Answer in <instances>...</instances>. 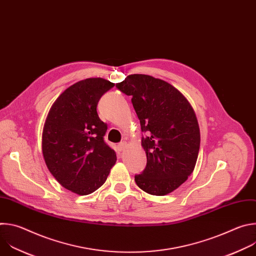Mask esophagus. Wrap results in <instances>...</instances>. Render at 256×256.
I'll return each instance as SVG.
<instances>
[{
    "label": "esophagus",
    "mask_w": 256,
    "mask_h": 256,
    "mask_svg": "<svg viewBox=\"0 0 256 256\" xmlns=\"http://www.w3.org/2000/svg\"><path fill=\"white\" fill-rule=\"evenodd\" d=\"M126 142H120L118 144V149H120V151H124V150L126 149Z\"/></svg>",
    "instance_id": "esophagus-1"
}]
</instances>
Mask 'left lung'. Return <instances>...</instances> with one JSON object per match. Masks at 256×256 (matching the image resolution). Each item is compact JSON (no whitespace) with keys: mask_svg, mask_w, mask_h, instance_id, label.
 <instances>
[{"mask_svg":"<svg viewBox=\"0 0 256 256\" xmlns=\"http://www.w3.org/2000/svg\"><path fill=\"white\" fill-rule=\"evenodd\" d=\"M116 88L128 96L140 122L147 165L134 175L147 194L165 196L186 181L200 151L198 120L188 99L169 83L152 76H128Z\"/></svg>","mask_w":256,"mask_h":256,"instance_id":"left-lung-1","label":"left lung"}]
</instances>
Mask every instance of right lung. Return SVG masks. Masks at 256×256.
I'll return each mask as SVG.
<instances>
[{
    "mask_svg": "<svg viewBox=\"0 0 256 256\" xmlns=\"http://www.w3.org/2000/svg\"><path fill=\"white\" fill-rule=\"evenodd\" d=\"M114 83L89 78L66 89L52 104L42 132L46 164L64 188L80 196L97 190L116 162L104 142L107 124L97 104Z\"/></svg>",
    "mask_w": 256,
    "mask_h": 256,
    "instance_id": "obj_1",
    "label": "right lung"
}]
</instances>
